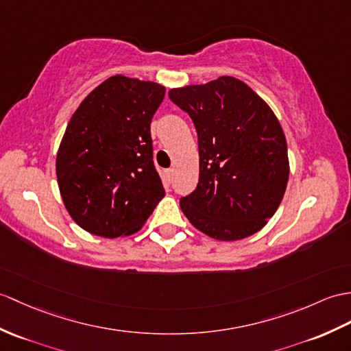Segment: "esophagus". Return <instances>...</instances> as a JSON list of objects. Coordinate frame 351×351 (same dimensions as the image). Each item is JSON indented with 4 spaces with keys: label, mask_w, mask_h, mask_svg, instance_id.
Instances as JSON below:
<instances>
[{
    "label": "esophagus",
    "mask_w": 351,
    "mask_h": 351,
    "mask_svg": "<svg viewBox=\"0 0 351 351\" xmlns=\"http://www.w3.org/2000/svg\"><path fill=\"white\" fill-rule=\"evenodd\" d=\"M173 175H175V170L173 169H169L166 172V182L170 185L173 182Z\"/></svg>",
    "instance_id": "esophagus-1"
}]
</instances>
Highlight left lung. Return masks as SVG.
Wrapping results in <instances>:
<instances>
[{
    "instance_id": "1",
    "label": "left lung",
    "mask_w": 351,
    "mask_h": 351,
    "mask_svg": "<svg viewBox=\"0 0 351 351\" xmlns=\"http://www.w3.org/2000/svg\"><path fill=\"white\" fill-rule=\"evenodd\" d=\"M199 142V182L179 200L190 223L210 238L254 234L278 209L289 181L287 142L271 108L243 84L221 76L170 89Z\"/></svg>"
}]
</instances>
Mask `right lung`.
I'll return each instance as SVG.
<instances>
[{
	"label": "right lung",
	"instance_id": "right-lung-1",
	"mask_svg": "<svg viewBox=\"0 0 351 351\" xmlns=\"http://www.w3.org/2000/svg\"><path fill=\"white\" fill-rule=\"evenodd\" d=\"M165 93L158 84L117 75L73 113L56 178L65 208L84 230L103 238L133 234L165 197L151 138Z\"/></svg>",
	"mask_w": 351,
	"mask_h": 351
}]
</instances>
